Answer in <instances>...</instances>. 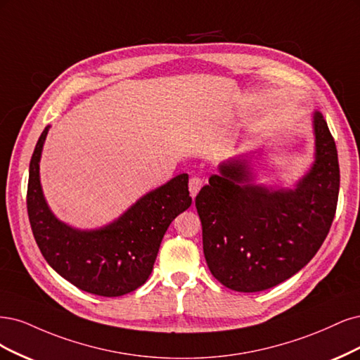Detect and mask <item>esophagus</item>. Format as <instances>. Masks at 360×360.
<instances>
[{
  "instance_id": "1",
  "label": "esophagus",
  "mask_w": 360,
  "mask_h": 360,
  "mask_svg": "<svg viewBox=\"0 0 360 360\" xmlns=\"http://www.w3.org/2000/svg\"><path fill=\"white\" fill-rule=\"evenodd\" d=\"M202 185H203V181H202L199 176H193V178L190 179L188 188H190V194H191L193 199L197 195V193H199V190L202 188Z\"/></svg>"
}]
</instances>
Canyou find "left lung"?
<instances>
[{
    "mask_svg": "<svg viewBox=\"0 0 360 360\" xmlns=\"http://www.w3.org/2000/svg\"><path fill=\"white\" fill-rule=\"evenodd\" d=\"M312 127L316 160L295 188L254 184L248 161L238 158L219 165L195 195L207 268L227 288L254 293L280 284L326 239L338 203V153L320 112Z\"/></svg>",
    "mask_w": 360,
    "mask_h": 360,
    "instance_id": "obj_1",
    "label": "left lung"
}]
</instances>
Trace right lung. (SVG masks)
<instances>
[{"label":"right lung","instance_id":"1","mask_svg":"<svg viewBox=\"0 0 360 360\" xmlns=\"http://www.w3.org/2000/svg\"><path fill=\"white\" fill-rule=\"evenodd\" d=\"M49 125L30 161L27 207L34 239L43 257L67 281L84 292L117 297L145 284L153 272L167 227L188 210V175L181 173L146 193L113 223L79 230L60 221L44 200L40 157Z\"/></svg>","mask_w":360,"mask_h":360}]
</instances>
